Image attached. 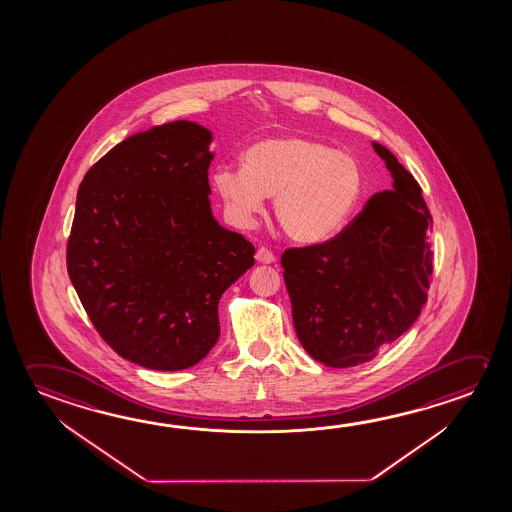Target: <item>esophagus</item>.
<instances>
[{
	"mask_svg": "<svg viewBox=\"0 0 512 512\" xmlns=\"http://www.w3.org/2000/svg\"><path fill=\"white\" fill-rule=\"evenodd\" d=\"M255 259L262 262V264H273L275 262V253L271 252L266 246H260L257 253H255Z\"/></svg>",
	"mask_w": 512,
	"mask_h": 512,
	"instance_id": "34e87169",
	"label": "esophagus"
}]
</instances>
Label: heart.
<instances>
[{"mask_svg": "<svg viewBox=\"0 0 512 512\" xmlns=\"http://www.w3.org/2000/svg\"><path fill=\"white\" fill-rule=\"evenodd\" d=\"M214 187L232 218L250 223L273 196L278 225L294 241L336 234L352 216L364 187L357 159L305 135H277L252 144L243 168L221 166Z\"/></svg>", "mask_w": 512, "mask_h": 512, "instance_id": "obj_1", "label": "heart"}]
</instances>
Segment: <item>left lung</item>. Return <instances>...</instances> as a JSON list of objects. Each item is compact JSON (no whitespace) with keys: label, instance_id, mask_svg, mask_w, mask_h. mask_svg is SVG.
Here are the masks:
<instances>
[{"label":"left lung","instance_id":"8db88e82","mask_svg":"<svg viewBox=\"0 0 512 512\" xmlns=\"http://www.w3.org/2000/svg\"><path fill=\"white\" fill-rule=\"evenodd\" d=\"M373 148L393 189L373 194L332 239L287 248L282 268L296 336L312 359L350 368L411 328L427 302L432 223L416 178L382 144Z\"/></svg>","mask_w":512,"mask_h":512}]
</instances>
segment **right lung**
I'll use <instances>...</instances> for the list:
<instances>
[{
	"mask_svg": "<svg viewBox=\"0 0 512 512\" xmlns=\"http://www.w3.org/2000/svg\"><path fill=\"white\" fill-rule=\"evenodd\" d=\"M212 134L191 121L128 137L85 173L68 273L94 328L143 368H191L219 337L221 294L255 248L209 202Z\"/></svg>",
	"mask_w": 512,
	"mask_h": 512,
	"instance_id": "obj_1",
	"label": "right lung"
}]
</instances>
